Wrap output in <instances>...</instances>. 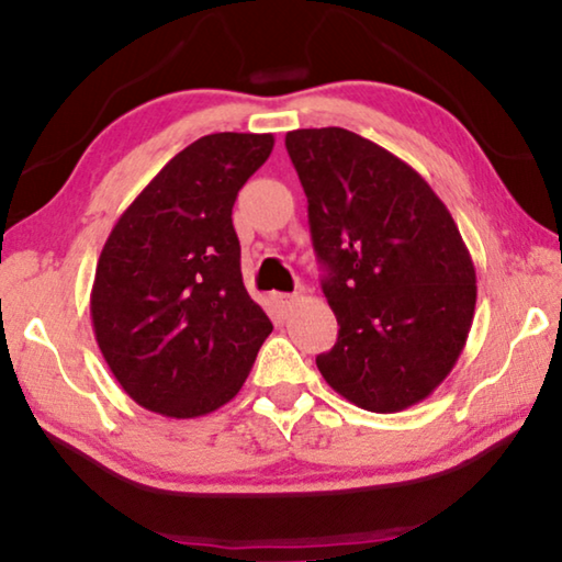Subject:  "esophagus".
Masks as SVG:
<instances>
[{
    "label": "esophagus",
    "mask_w": 562,
    "mask_h": 562,
    "mask_svg": "<svg viewBox=\"0 0 562 562\" xmlns=\"http://www.w3.org/2000/svg\"><path fill=\"white\" fill-rule=\"evenodd\" d=\"M271 301H273V306L281 311H289L291 308V304H293V293H281V291H276V293H271Z\"/></svg>",
    "instance_id": "34e87169"
}]
</instances>
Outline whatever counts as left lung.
<instances>
[{
    "label": "left lung",
    "instance_id": "8db88e82",
    "mask_svg": "<svg viewBox=\"0 0 562 562\" xmlns=\"http://www.w3.org/2000/svg\"><path fill=\"white\" fill-rule=\"evenodd\" d=\"M286 150L339 322L316 367L361 409H407L442 384L468 341L477 283L460 228L417 170L367 137L308 127L286 135Z\"/></svg>",
    "mask_w": 562,
    "mask_h": 562
}]
</instances>
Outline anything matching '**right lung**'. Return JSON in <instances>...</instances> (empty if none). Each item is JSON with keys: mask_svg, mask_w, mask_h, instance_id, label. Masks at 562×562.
<instances>
[{"mask_svg": "<svg viewBox=\"0 0 562 562\" xmlns=\"http://www.w3.org/2000/svg\"><path fill=\"white\" fill-rule=\"evenodd\" d=\"M273 135L213 133L180 150L102 246L90 314L120 386L162 417L191 419L244 386L273 324L248 296L233 203Z\"/></svg>", "mask_w": 562, "mask_h": 562, "instance_id": "1", "label": "right lung"}]
</instances>
